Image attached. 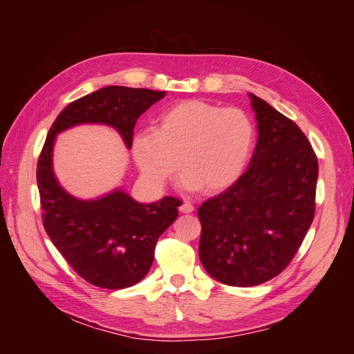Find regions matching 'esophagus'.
<instances>
[{
  "label": "esophagus",
  "instance_id": "esophagus-1",
  "mask_svg": "<svg viewBox=\"0 0 354 354\" xmlns=\"http://www.w3.org/2000/svg\"><path fill=\"white\" fill-rule=\"evenodd\" d=\"M180 211H181V212H185V214H190V212H194V211H195L194 203H190L189 201H185V202L181 203V205H180Z\"/></svg>",
  "mask_w": 354,
  "mask_h": 354
}]
</instances>
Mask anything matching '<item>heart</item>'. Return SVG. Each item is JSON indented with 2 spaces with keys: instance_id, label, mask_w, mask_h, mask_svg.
<instances>
[{
  "instance_id": "b5f03b06",
  "label": "heart",
  "mask_w": 354,
  "mask_h": 354,
  "mask_svg": "<svg viewBox=\"0 0 354 354\" xmlns=\"http://www.w3.org/2000/svg\"><path fill=\"white\" fill-rule=\"evenodd\" d=\"M252 145L254 125L243 111L185 100L159 113L155 131L136 134L131 151L152 186L162 187L181 164L186 189L220 192L241 177Z\"/></svg>"
}]
</instances>
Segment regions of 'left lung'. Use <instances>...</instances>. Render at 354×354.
I'll use <instances>...</instances> for the list:
<instances>
[{"mask_svg": "<svg viewBox=\"0 0 354 354\" xmlns=\"http://www.w3.org/2000/svg\"><path fill=\"white\" fill-rule=\"evenodd\" d=\"M257 138L250 167L198 209L199 259L230 286H254L279 274L315 217L317 159L298 125L248 94Z\"/></svg>", "mask_w": 354, "mask_h": 354, "instance_id": "left-lung-1", "label": "left lung"}]
</instances>
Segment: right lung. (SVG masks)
<instances>
[{
	"mask_svg": "<svg viewBox=\"0 0 354 354\" xmlns=\"http://www.w3.org/2000/svg\"><path fill=\"white\" fill-rule=\"evenodd\" d=\"M165 94L109 85L68 104L47 134L37 167L42 224L72 269L91 285L122 289L140 282L151 270L156 241L178 216L180 201L165 196L140 203L122 187L94 199L71 195L53 168L56 137L77 125H106L130 151L137 120Z\"/></svg>",
	"mask_w": 354,
	"mask_h": 354,
	"instance_id": "obj_1",
	"label": "right lung"
}]
</instances>
